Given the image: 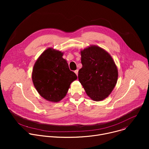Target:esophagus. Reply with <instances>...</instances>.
Masks as SVG:
<instances>
[{"instance_id": "34e87169", "label": "esophagus", "mask_w": 149, "mask_h": 149, "mask_svg": "<svg viewBox=\"0 0 149 149\" xmlns=\"http://www.w3.org/2000/svg\"><path fill=\"white\" fill-rule=\"evenodd\" d=\"M74 72L76 74V75L78 76V70H75V71H74Z\"/></svg>"}]
</instances>
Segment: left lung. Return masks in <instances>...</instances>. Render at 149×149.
<instances>
[{
    "label": "left lung",
    "mask_w": 149,
    "mask_h": 149,
    "mask_svg": "<svg viewBox=\"0 0 149 149\" xmlns=\"http://www.w3.org/2000/svg\"><path fill=\"white\" fill-rule=\"evenodd\" d=\"M82 67L78 79L87 95L94 101L104 100L111 93L118 79V69L110 54L96 45L81 51Z\"/></svg>",
    "instance_id": "1"
}]
</instances>
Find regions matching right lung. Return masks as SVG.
<instances>
[{"instance_id": "add662e5", "label": "right lung", "mask_w": 149, "mask_h": 149, "mask_svg": "<svg viewBox=\"0 0 149 149\" xmlns=\"http://www.w3.org/2000/svg\"><path fill=\"white\" fill-rule=\"evenodd\" d=\"M63 52L49 48L35 62L32 73L34 86L39 95L47 101L58 102L64 98L70 84L77 79L70 71Z\"/></svg>"}]
</instances>
